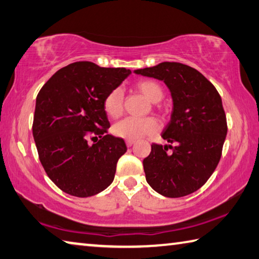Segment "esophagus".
<instances>
[{
    "label": "esophagus",
    "instance_id": "obj_1",
    "mask_svg": "<svg viewBox=\"0 0 259 259\" xmlns=\"http://www.w3.org/2000/svg\"><path fill=\"white\" fill-rule=\"evenodd\" d=\"M134 143H135V140H130V139L126 140V146L127 147H132Z\"/></svg>",
    "mask_w": 259,
    "mask_h": 259
}]
</instances>
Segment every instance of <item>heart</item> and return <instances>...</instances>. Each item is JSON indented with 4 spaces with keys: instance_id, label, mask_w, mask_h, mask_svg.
Masks as SVG:
<instances>
[{
    "instance_id": "b5f03b06",
    "label": "heart",
    "mask_w": 259,
    "mask_h": 259,
    "mask_svg": "<svg viewBox=\"0 0 259 259\" xmlns=\"http://www.w3.org/2000/svg\"><path fill=\"white\" fill-rule=\"evenodd\" d=\"M140 92L150 102L160 101L164 97V91L161 86L153 80H140L135 85ZM122 99L124 94L120 89H113L109 92L103 100V109L107 115L111 118H118L122 113ZM159 128V124L153 117L134 118L127 117L118 121L113 126V133L122 139L135 140L143 135L155 133Z\"/></svg>"
}]
</instances>
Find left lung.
Instances as JSON below:
<instances>
[{
  "mask_svg": "<svg viewBox=\"0 0 259 259\" xmlns=\"http://www.w3.org/2000/svg\"><path fill=\"white\" fill-rule=\"evenodd\" d=\"M134 72L164 81L173 99L170 121L161 133L170 144H151L143 159L147 182L168 198L193 193L214 173L222 156L228 124L221 95L201 72L180 62Z\"/></svg>",
  "mask_w": 259,
  "mask_h": 259,
  "instance_id": "obj_1",
  "label": "left lung"
}]
</instances>
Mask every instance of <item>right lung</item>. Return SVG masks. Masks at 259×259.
Wrapping results in <instances>:
<instances>
[{"instance_id":"obj_1","label":"right lung","mask_w":259,"mask_h":259,"mask_svg":"<svg viewBox=\"0 0 259 259\" xmlns=\"http://www.w3.org/2000/svg\"><path fill=\"white\" fill-rule=\"evenodd\" d=\"M130 74L126 68L74 62L59 69L38 92L33 137L44 170L63 192L88 198L112 183L127 147L108 134L103 100ZM91 136L100 140L90 146Z\"/></svg>"}]
</instances>
